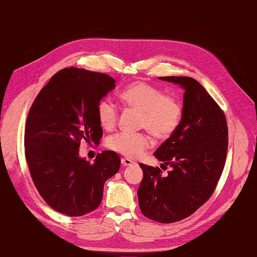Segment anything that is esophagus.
I'll use <instances>...</instances> for the list:
<instances>
[{
	"label": "esophagus",
	"mask_w": 257,
	"mask_h": 257,
	"mask_svg": "<svg viewBox=\"0 0 257 257\" xmlns=\"http://www.w3.org/2000/svg\"><path fill=\"white\" fill-rule=\"evenodd\" d=\"M121 164H122V166L126 167V166H130V165L133 164V162H132L130 159L124 158V159H122V160H121Z\"/></svg>",
	"instance_id": "34e87169"
}]
</instances>
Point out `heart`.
Masks as SVG:
<instances>
[{
	"label": "heart",
	"mask_w": 257,
	"mask_h": 257,
	"mask_svg": "<svg viewBox=\"0 0 257 257\" xmlns=\"http://www.w3.org/2000/svg\"><path fill=\"white\" fill-rule=\"evenodd\" d=\"M122 102L131 109L141 111L139 127L159 139L172 136L180 125L183 108L176 96L165 94L157 85L146 81L132 83L120 93ZM97 119L104 128L112 130L119 119V108L110 98H102L96 107ZM152 145L146 133L120 132L108 138L107 147L130 159H138Z\"/></svg>",
	"instance_id": "b5f03b06"
}]
</instances>
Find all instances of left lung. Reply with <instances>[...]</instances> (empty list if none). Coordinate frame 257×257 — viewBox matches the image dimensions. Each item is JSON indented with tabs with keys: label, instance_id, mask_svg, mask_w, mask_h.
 <instances>
[{
	"label": "left lung",
	"instance_id": "obj_1",
	"mask_svg": "<svg viewBox=\"0 0 257 257\" xmlns=\"http://www.w3.org/2000/svg\"><path fill=\"white\" fill-rule=\"evenodd\" d=\"M160 79L184 89L180 125L154 157L170 166L139 164L144 179L137 191L143 214L159 223H174L193 214L211 197L226 161L228 128L224 111L197 80L168 76Z\"/></svg>",
	"mask_w": 257,
	"mask_h": 257
}]
</instances>
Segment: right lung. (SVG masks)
<instances>
[{
  "mask_svg": "<svg viewBox=\"0 0 257 257\" xmlns=\"http://www.w3.org/2000/svg\"><path fill=\"white\" fill-rule=\"evenodd\" d=\"M114 87L115 80L107 74L63 68L30 108L26 161L38 193L58 212L80 216L94 211L105 181L118 173L121 160L113 151L98 153L94 163L79 158L81 142L97 144L103 136L96 107Z\"/></svg>",
  "mask_w": 257,
  "mask_h": 257,
  "instance_id": "right-lung-1",
  "label": "right lung"
}]
</instances>
